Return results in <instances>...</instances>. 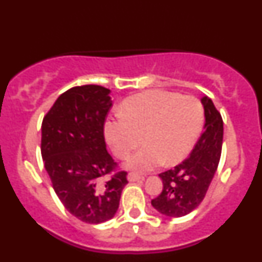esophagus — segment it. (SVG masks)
<instances>
[{
	"instance_id": "obj_1",
	"label": "esophagus",
	"mask_w": 262,
	"mask_h": 262,
	"mask_svg": "<svg viewBox=\"0 0 262 262\" xmlns=\"http://www.w3.org/2000/svg\"><path fill=\"white\" fill-rule=\"evenodd\" d=\"M127 179H128V181H130V182H135V181H139V180H141L142 178L140 177L139 174L130 172V173H128V175H127Z\"/></svg>"
}]
</instances>
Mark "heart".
<instances>
[{"mask_svg": "<svg viewBox=\"0 0 262 262\" xmlns=\"http://www.w3.org/2000/svg\"><path fill=\"white\" fill-rule=\"evenodd\" d=\"M204 122V108L196 97L166 90H147L126 99L121 116L110 119L104 134L113 154L127 160L126 167L149 172L158 166L184 159L196 144Z\"/></svg>", "mask_w": 262, "mask_h": 262, "instance_id": "1", "label": "heart"}]
</instances>
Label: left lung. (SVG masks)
Returning <instances> with one entry per match:
<instances>
[{
    "mask_svg": "<svg viewBox=\"0 0 262 262\" xmlns=\"http://www.w3.org/2000/svg\"><path fill=\"white\" fill-rule=\"evenodd\" d=\"M205 130L191 154L182 163L159 174L163 191L152 199L151 205L169 217L187 215L199 206L216 172L220 161L223 121L211 98L203 97Z\"/></svg>",
    "mask_w": 262,
    "mask_h": 262,
    "instance_id": "left-lung-1",
    "label": "left lung"
}]
</instances>
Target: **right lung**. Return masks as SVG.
Returning a JSON list of instances; mask_svg holds the SVG:
<instances>
[{
  "instance_id": "obj_1",
  "label": "right lung",
  "mask_w": 262,
  "mask_h": 262,
  "mask_svg": "<svg viewBox=\"0 0 262 262\" xmlns=\"http://www.w3.org/2000/svg\"><path fill=\"white\" fill-rule=\"evenodd\" d=\"M110 89L85 84L66 90L42 121L41 155L52 188L72 215L85 223L110 220L118 211L127 172L106 150L104 122ZM115 174L104 184L101 179Z\"/></svg>"
}]
</instances>
